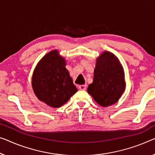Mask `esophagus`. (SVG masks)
<instances>
[{
	"label": "esophagus",
	"mask_w": 155,
	"mask_h": 155,
	"mask_svg": "<svg viewBox=\"0 0 155 155\" xmlns=\"http://www.w3.org/2000/svg\"><path fill=\"white\" fill-rule=\"evenodd\" d=\"M78 87H79L81 91H85L86 90V85H81Z\"/></svg>",
	"instance_id": "1"
}]
</instances>
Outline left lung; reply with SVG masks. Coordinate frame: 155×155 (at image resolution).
<instances>
[{"mask_svg":"<svg viewBox=\"0 0 155 155\" xmlns=\"http://www.w3.org/2000/svg\"><path fill=\"white\" fill-rule=\"evenodd\" d=\"M126 83L123 67L116 55L104 51L97 58L93 81L87 87V93L101 107L114 104L124 92Z\"/></svg>","mask_w":155,"mask_h":155,"instance_id":"left-lung-1","label":"left lung"}]
</instances>
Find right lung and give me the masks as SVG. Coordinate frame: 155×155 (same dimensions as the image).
Here are the masks:
<instances>
[{
  "instance_id": "right-lung-1",
  "label": "right lung",
  "mask_w": 155,
  "mask_h": 155,
  "mask_svg": "<svg viewBox=\"0 0 155 155\" xmlns=\"http://www.w3.org/2000/svg\"><path fill=\"white\" fill-rule=\"evenodd\" d=\"M66 61L57 49L42 57L32 76V87L37 98L53 108L61 107L78 91L67 70Z\"/></svg>"
}]
</instances>
